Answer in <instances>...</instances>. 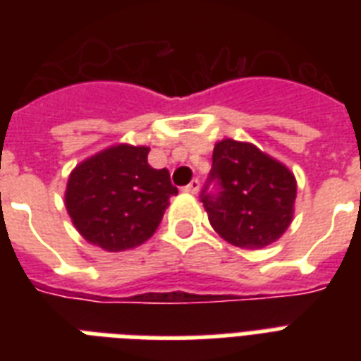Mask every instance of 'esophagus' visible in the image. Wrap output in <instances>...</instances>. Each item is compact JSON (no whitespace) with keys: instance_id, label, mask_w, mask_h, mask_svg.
I'll list each match as a JSON object with an SVG mask.
<instances>
[{"instance_id":"1","label":"esophagus","mask_w":361,"mask_h":361,"mask_svg":"<svg viewBox=\"0 0 361 361\" xmlns=\"http://www.w3.org/2000/svg\"><path fill=\"white\" fill-rule=\"evenodd\" d=\"M198 189H200V181H198V180H192L189 185L183 187V191L189 192V195H197Z\"/></svg>"}]
</instances>
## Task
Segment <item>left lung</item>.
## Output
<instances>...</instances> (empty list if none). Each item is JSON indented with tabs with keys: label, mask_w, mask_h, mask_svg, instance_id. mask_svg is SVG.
Returning <instances> with one entry per match:
<instances>
[{
	"label": "left lung",
	"mask_w": 361,
	"mask_h": 361,
	"mask_svg": "<svg viewBox=\"0 0 361 361\" xmlns=\"http://www.w3.org/2000/svg\"><path fill=\"white\" fill-rule=\"evenodd\" d=\"M214 183L215 192H208ZM209 223L223 240L241 249H262L279 240L294 215L296 178L249 142L215 144L202 189Z\"/></svg>",
	"instance_id": "8db88e82"
}]
</instances>
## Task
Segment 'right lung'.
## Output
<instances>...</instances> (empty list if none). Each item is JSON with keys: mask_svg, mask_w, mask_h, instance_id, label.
Returning <instances> with one entry per match:
<instances>
[{"mask_svg": "<svg viewBox=\"0 0 361 361\" xmlns=\"http://www.w3.org/2000/svg\"><path fill=\"white\" fill-rule=\"evenodd\" d=\"M147 153L146 146L118 144L71 172L65 208L90 243L118 252L140 245L157 231L178 189L169 170L147 164Z\"/></svg>", "mask_w": 361, "mask_h": 361, "instance_id": "add662e5", "label": "right lung"}]
</instances>
